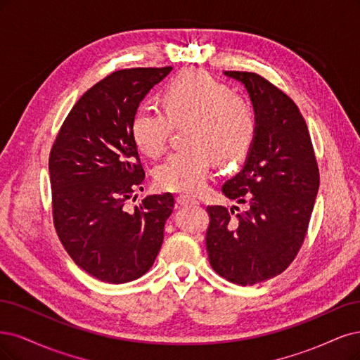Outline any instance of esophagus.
Here are the masks:
<instances>
[{"mask_svg": "<svg viewBox=\"0 0 360 360\" xmlns=\"http://www.w3.org/2000/svg\"><path fill=\"white\" fill-rule=\"evenodd\" d=\"M176 203L181 205V206H188V205H199L200 202L193 199V197H190V195H178Z\"/></svg>", "mask_w": 360, "mask_h": 360, "instance_id": "1", "label": "esophagus"}]
</instances>
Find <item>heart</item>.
Wrapping results in <instances>:
<instances>
[{
	"instance_id": "obj_1",
	"label": "heart",
	"mask_w": 360,
	"mask_h": 360,
	"mask_svg": "<svg viewBox=\"0 0 360 360\" xmlns=\"http://www.w3.org/2000/svg\"><path fill=\"white\" fill-rule=\"evenodd\" d=\"M160 109L141 108L133 115L130 133L142 154L157 158L165 153L173 127H181L188 146L157 166L161 190L197 193L203 188L214 160L218 165L239 163L247 157L257 133L252 103L200 70H185L160 94Z\"/></svg>"
}]
</instances>
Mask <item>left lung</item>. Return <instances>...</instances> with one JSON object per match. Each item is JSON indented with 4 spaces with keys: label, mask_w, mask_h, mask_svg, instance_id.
Masks as SVG:
<instances>
[{
    "label": "left lung",
    "mask_w": 360,
    "mask_h": 360,
    "mask_svg": "<svg viewBox=\"0 0 360 360\" xmlns=\"http://www.w3.org/2000/svg\"><path fill=\"white\" fill-rule=\"evenodd\" d=\"M247 86L257 133L243 169L223 185L247 211L206 207V250L212 269L227 281L254 285L283 274L305 240L320 173L307 122L295 101L268 79L226 72ZM239 210V207L235 206Z\"/></svg>",
    "instance_id": "8db88e82"
}]
</instances>
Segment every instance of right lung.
Listing matches in <instances>:
<instances>
[{
    "mask_svg": "<svg viewBox=\"0 0 360 360\" xmlns=\"http://www.w3.org/2000/svg\"><path fill=\"white\" fill-rule=\"evenodd\" d=\"M170 72L137 67L106 76L68 112L51 149L56 235L79 268L104 283H129L149 271L175 206L170 193L127 206L145 179L130 122L149 89Z\"/></svg>",
    "mask_w": 360,
    "mask_h": 360,
    "instance_id": "obj_1",
    "label": "right lung"
}]
</instances>
